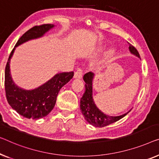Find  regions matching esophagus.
I'll list each match as a JSON object with an SVG mask.
<instances>
[{"label":"esophagus","mask_w":159,"mask_h":159,"mask_svg":"<svg viewBox=\"0 0 159 159\" xmlns=\"http://www.w3.org/2000/svg\"><path fill=\"white\" fill-rule=\"evenodd\" d=\"M83 76V70L80 68H79L74 73L75 79H81Z\"/></svg>","instance_id":"obj_1"}]
</instances>
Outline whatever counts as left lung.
Segmentation results:
<instances>
[{
	"mask_svg": "<svg viewBox=\"0 0 159 159\" xmlns=\"http://www.w3.org/2000/svg\"><path fill=\"white\" fill-rule=\"evenodd\" d=\"M129 50L133 54L140 58L137 49L131 43H129ZM94 74L92 72L86 73L84 75V80L86 82L85 89L86 91L80 98V111L88 122L95 127H104L106 125L116 122L120 118H124L130 111L119 116H111L104 114L95 105L93 96H92V80Z\"/></svg>",
	"mask_w": 159,
	"mask_h": 159,
	"instance_id": "8db88e82",
	"label": "left lung"
}]
</instances>
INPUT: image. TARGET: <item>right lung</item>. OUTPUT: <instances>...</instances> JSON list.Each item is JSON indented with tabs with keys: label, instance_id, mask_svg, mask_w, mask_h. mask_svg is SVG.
<instances>
[{
	"label": "right lung",
	"instance_id": "add662e5",
	"mask_svg": "<svg viewBox=\"0 0 159 159\" xmlns=\"http://www.w3.org/2000/svg\"><path fill=\"white\" fill-rule=\"evenodd\" d=\"M53 27L51 24L35 25L21 36L11 52L5 70V91L7 101L22 116L32 119L46 116L53 109L60 89L73 77V71L56 74L46 84L34 90H23L15 85L10 73V61L16 47L28 40L42 36Z\"/></svg>",
	"mask_w": 159,
	"mask_h": 159
}]
</instances>
